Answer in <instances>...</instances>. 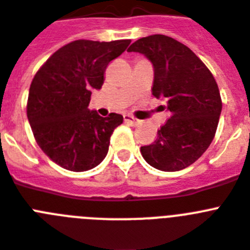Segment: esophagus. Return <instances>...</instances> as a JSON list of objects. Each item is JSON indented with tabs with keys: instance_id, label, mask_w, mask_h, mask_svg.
I'll list each match as a JSON object with an SVG mask.
<instances>
[{
	"instance_id": "34e87169",
	"label": "esophagus",
	"mask_w": 250,
	"mask_h": 250,
	"mask_svg": "<svg viewBox=\"0 0 250 250\" xmlns=\"http://www.w3.org/2000/svg\"><path fill=\"white\" fill-rule=\"evenodd\" d=\"M123 117H125V123H129V125H136V123L138 122L135 117H132V115H129V114H125Z\"/></svg>"
}]
</instances>
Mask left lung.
<instances>
[{"label": "left lung", "mask_w": 250, "mask_h": 250, "mask_svg": "<svg viewBox=\"0 0 250 250\" xmlns=\"http://www.w3.org/2000/svg\"><path fill=\"white\" fill-rule=\"evenodd\" d=\"M154 66L152 95L167 100L170 117L141 154L151 167L178 171L198 160L215 137L222 102L215 77L183 43L167 35L141 38L128 48Z\"/></svg>", "instance_id": "obj_1"}]
</instances>
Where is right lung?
<instances>
[{
  "instance_id": "right-lung-1",
  "label": "right lung",
  "mask_w": 250,
  "mask_h": 250,
  "mask_svg": "<svg viewBox=\"0 0 250 250\" xmlns=\"http://www.w3.org/2000/svg\"><path fill=\"white\" fill-rule=\"evenodd\" d=\"M129 43V39L71 42L35 73L26 105L29 123L39 147L63 169L90 170L108 154L110 136L123 117L110 113L103 118L87 106L91 90L102 89L109 62Z\"/></svg>"
}]
</instances>
